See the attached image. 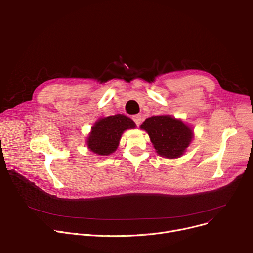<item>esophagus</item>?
I'll list each match as a JSON object with an SVG mask.
<instances>
[{
  "label": "esophagus",
  "instance_id": "esophagus-1",
  "mask_svg": "<svg viewBox=\"0 0 253 253\" xmlns=\"http://www.w3.org/2000/svg\"><path fill=\"white\" fill-rule=\"evenodd\" d=\"M132 120H133V122L136 123L137 126H140V124H141V122H142V117H141L140 114H137V115H133V116H132Z\"/></svg>",
  "mask_w": 253,
  "mask_h": 253
}]
</instances>
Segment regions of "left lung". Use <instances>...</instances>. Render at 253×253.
Masks as SVG:
<instances>
[{"instance_id":"8db88e82","label":"left lung","mask_w":253,"mask_h":253,"mask_svg":"<svg viewBox=\"0 0 253 253\" xmlns=\"http://www.w3.org/2000/svg\"><path fill=\"white\" fill-rule=\"evenodd\" d=\"M140 128L149 135L156 153L169 159L184 155L194 138V131L190 126L168 114L146 118Z\"/></svg>"}]
</instances>
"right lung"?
<instances>
[{
    "instance_id": "obj_1",
    "label": "right lung",
    "mask_w": 253,
    "mask_h": 253,
    "mask_svg": "<svg viewBox=\"0 0 253 253\" xmlns=\"http://www.w3.org/2000/svg\"><path fill=\"white\" fill-rule=\"evenodd\" d=\"M136 126L135 122L125 114L100 117L86 138L87 149L100 156L110 155L116 151L124 131Z\"/></svg>"
}]
</instances>
